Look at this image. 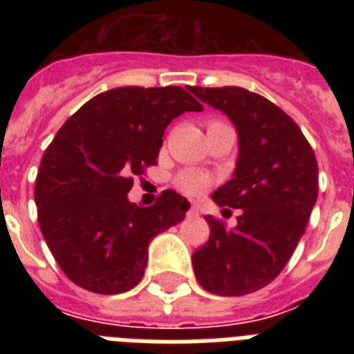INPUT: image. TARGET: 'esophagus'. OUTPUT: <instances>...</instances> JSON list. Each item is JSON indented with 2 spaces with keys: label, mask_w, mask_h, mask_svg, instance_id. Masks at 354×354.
I'll use <instances>...</instances> for the list:
<instances>
[{
  "label": "esophagus",
  "mask_w": 354,
  "mask_h": 354,
  "mask_svg": "<svg viewBox=\"0 0 354 354\" xmlns=\"http://www.w3.org/2000/svg\"><path fill=\"white\" fill-rule=\"evenodd\" d=\"M189 215H198V207H196V205H191V207H189Z\"/></svg>",
  "instance_id": "1"
}]
</instances>
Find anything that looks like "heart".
Instances as JSON below:
<instances>
[{
	"mask_svg": "<svg viewBox=\"0 0 354 354\" xmlns=\"http://www.w3.org/2000/svg\"><path fill=\"white\" fill-rule=\"evenodd\" d=\"M221 121H211V124H218ZM174 185H176L182 193L189 194V196H200L204 194L209 187V178L202 174L198 171H193V169H185V171L178 172L176 178H174Z\"/></svg>",
	"mask_w": 354,
	"mask_h": 354,
	"instance_id": "1",
	"label": "heart"
}]
</instances>
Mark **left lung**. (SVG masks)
Here are the masks:
<instances>
[{
	"instance_id": "left-lung-1",
	"label": "left lung",
	"mask_w": 354,
	"mask_h": 354,
	"mask_svg": "<svg viewBox=\"0 0 354 354\" xmlns=\"http://www.w3.org/2000/svg\"><path fill=\"white\" fill-rule=\"evenodd\" d=\"M191 93L222 110L239 132L235 176L213 200L236 226L205 216L209 241L193 253L194 275L218 296L261 290L285 268L318 198V161L296 121L266 97L239 86L200 88Z\"/></svg>"
}]
</instances>
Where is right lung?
<instances>
[{"mask_svg":"<svg viewBox=\"0 0 354 354\" xmlns=\"http://www.w3.org/2000/svg\"><path fill=\"white\" fill-rule=\"evenodd\" d=\"M202 110L180 86H122L64 122L41 158L35 202L41 235L69 281L95 294H121L141 281L149 242L182 222L189 202L167 189L139 207L127 194L158 163L172 119Z\"/></svg>","mask_w":354,"mask_h":354,"instance_id":"add662e5","label":"right lung"}]
</instances>
